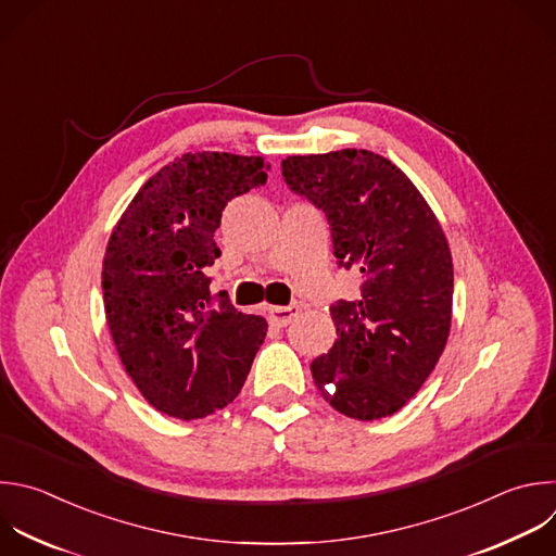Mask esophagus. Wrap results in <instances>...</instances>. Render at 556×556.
I'll return each instance as SVG.
<instances>
[{"mask_svg": "<svg viewBox=\"0 0 556 556\" xmlns=\"http://www.w3.org/2000/svg\"><path fill=\"white\" fill-rule=\"evenodd\" d=\"M296 314H299V305H296V303L270 307V320H273L277 327H286Z\"/></svg>", "mask_w": 556, "mask_h": 556, "instance_id": "1", "label": "esophagus"}]
</instances>
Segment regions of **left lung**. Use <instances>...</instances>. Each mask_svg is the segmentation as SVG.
Masks as SVG:
<instances>
[{"mask_svg": "<svg viewBox=\"0 0 556 556\" xmlns=\"http://www.w3.org/2000/svg\"><path fill=\"white\" fill-rule=\"evenodd\" d=\"M288 188L325 212L338 266L362 273L359 299L336 301L333 346L312 378L338 413L374 421L417 395L445 349L454 266L447 238L413 180L368 150L294 154Z\"/></svg>", "mask_w": 556, "mask_h": 556, "instance_id": "8db88e82", "label": "left lung"}]
</instances>
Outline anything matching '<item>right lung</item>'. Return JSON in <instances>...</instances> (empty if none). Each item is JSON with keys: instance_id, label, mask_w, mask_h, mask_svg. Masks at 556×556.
<instances>
[{"instance_id": "add662e5", "label": "right lung", "mask_w": 556, "mask_h": 556, "mask_svg": "<svg viewBox=\"0 0 556 556\" xmlns=\"http://www.w3.org/2000/svg\"><path fill=\"white\" fill-rule=\"evenodd\" d=\"M262 156L188 152L163 165L115 225L104 262L106 323L126 374L159 413L203 419L244 387L268 323L212 294L207 268L229 201L266 182Z\"/></svg>"}]
</instances>
